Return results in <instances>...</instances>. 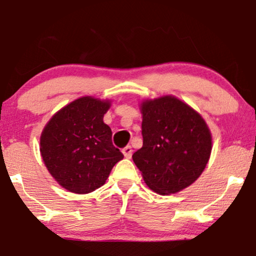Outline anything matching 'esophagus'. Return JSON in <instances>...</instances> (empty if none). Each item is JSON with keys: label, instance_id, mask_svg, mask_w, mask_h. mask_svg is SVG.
I'll list each match as a JSON object with an SVG mask.
<instances>
[{"label": "esophagus", "instance_id": "obj_1", "mask_svg": "<svg viewBox=\"0 0 256 256\" xmlns=\"http://www.w3.org/2000/svg\"><path fill=\"white\" fill-rule=\"evenodd\" d=\"M122 154H124V156H125V158H131L132 152H134V150H132L131 146H125L122 150Z\"/></svg>", "mask_w": 256, "mask_h": 256}]
</instances>
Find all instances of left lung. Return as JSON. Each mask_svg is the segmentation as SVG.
<instances>
[{"label": "left lung", "mask_w": 256, "mask_h": 256, "mask_svg": "<svg viewBox=\"0 0 256 256\" xmlns=\"http://www.w3.org/2000/svg\"><path fill=\"white\" fill-rule=\"evenodd\" d=\"M143 146L132 160L146 186L178 192L200 176L212 154V134L195 110L172 96L142 102Z\"/></svg>", "instance_id": "obj_1"}]
</instances>
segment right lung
<instances>
[{
  "instance_id": "1",
  "label": "right lung",
  "mask_w": 256,
  "mask_h": 256,
  "mask_svg": "<svg viewBox=\"0 0 256 256\" xmlns=\"http://www.w3.org/2000/svg\"><path fill=\"white\" fill-rule=\"evenodd\" d=\"M110 105L108 100L82 96L58 111L42 131L44 166L70 192L88 194L104 186L112 168L124 158L102 120Z\"/></svg>"
}]
</instances>
